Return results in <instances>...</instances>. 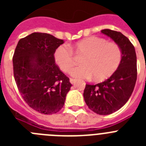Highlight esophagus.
<instances>
[{
	"mask_svg": "<svg viewBox=\"0 0 146 146\" xmlns=\"http://www.w3.org/2000/svg\"><path fill=\"white\" fill-rule=\"evenodd\" d=\"M76 80L75 79H73V78H70V82L72 83V84H74L76 82Z\"/></svg>",
	"mask_w": 146,
	"mask_h": 146,
	"instance_id": "1",
	"label": "esophagus"
}]
</instances>
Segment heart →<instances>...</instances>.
Returning a JSON list of instances; mask_svg holds the SVG:
<instances>
[{"label":"heart","instance_id":"1","mask_svg":"<svg viewBox=\"0 0 146 146\" xmlns=\"http://www.w3.org/2000/svg\"><path fill=\"white\" fill-rule=\"evenodd\" d=\"M73 52L77 56L83 55L82 66L72 72L77 78H91L102 81L111 77L119 67L122 59V50L118 44L108 42L98 36H89L81 39L71 46H59L54 52V59L60 69L69 73L74 66Z\"/></svg>","mask_w":146,"mask_h":146}]
</instances>
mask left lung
Masks as SVG:
<instances>
[{"label": "left lung", "instance_id": "left-lung-1", "mask_svg": "<svg viewBox=\"0 0 146 146\" xmlns=\"http://www.w3.org/2000/svg\"><path fill=\"white\" fill-rule=\"evenodd\" d=\"M102 33L118 44L122 50L119 67L108 80L96 85L86 84L83 96L88 108L99 115L117 111L128 101L137 80V56L135 47L121 32L104 29Z\"/></svg>", "mask_w": 146, "mask_h": 146}]
</instances>
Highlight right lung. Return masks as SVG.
Instances as JSON below:
<instances>
[{
    "instance_id": "right-lung-1",
    "label": "right lung",
    "mask_w": 146,
    "mask_h": 146,
    "mask_svg": "<svg viewBox=\"0 0 146 146\" xmlns=\"http://www.w3.org/2000/svg\"><path fill=\"white\" fill-rule=\"evenodd\" d=\"M64 40L35 32L18 42L13 55L14 77L20 95L29 107L44 115L62 109L72 84L54 59Z\"/></svg>"
}]
</instances>
